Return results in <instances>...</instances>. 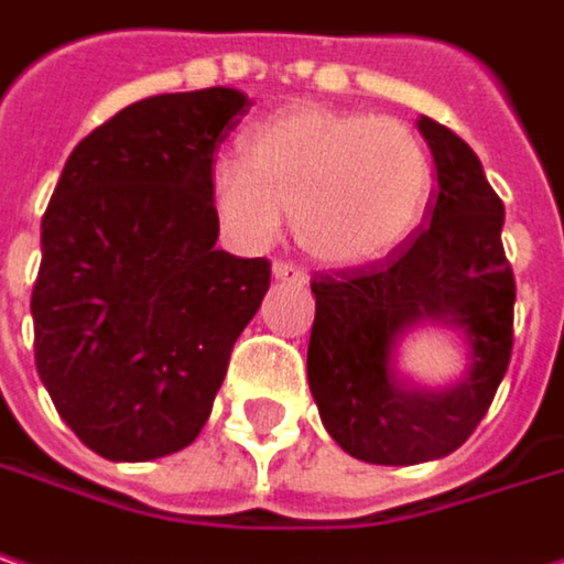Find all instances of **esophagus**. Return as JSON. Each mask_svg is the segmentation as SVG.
Instances as JSON below:
<instances>
[{"label": "esophagus", "instance_id": "34e87169", "mask_svg": "<svg viewBox=\"0 0 564 564\" xmlns=\"http://www.w3.org/2000/svg\"><path fill=\"white\" fill-rule=\"evenodd\" d=\"M274 278L278 281H290V283H306V274H303V268H296L293 261H274Z\"/></svg>", "mask_w": 564, "mask_h": 564}]
</instances>
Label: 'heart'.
Returning a JSON list of instances; mask_svg holds the SVG:
<instances>
[{"label":"heart","mask_w":564,"mask_h":564,"mask_svg":"<svg viewBox=\"0 0 564 564\" xmlns=\"http://www.w3.org/2000/svg\"><path fill=\"white\" fill-rule=\"evenodd\" d=\"M210 191L219 219L242 242H274L293 214L306 254L360 268L412 239L434 194V162L395 117L293 105L251 127L246 159H216Z\"/></svg>","instance_id":"1"}]
</instances>
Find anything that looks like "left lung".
<instances>
[{
    "label": "left lung",
    "mask_w": 564,
    "mask_h": 564,
    "mask_svg": "<svg viewBox=\"0 0 564 564\" xmlns=\"http://www.w3.org/2000/svg\"><path fill=\"white\" fill-rule=\"evenodd\" d=\"M437 187L427 219L382 261L315 274L310 389L325 431L377 466L441 459L469 441L488 412L513 348V271L501 246L505 204L469 143L421 117ZM417 321L463 327L470 370L449 390L394 380V341Z\"/></svg>",
    "instance_id": "left-lung-1"
}]
</instances>
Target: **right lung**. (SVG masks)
I'll return each instance as SVG.
<instances>
[{
	"instance_id": "1",
	"label": "right lung",
	"mask_w": 564,
	"mask_h": 564,
	"mask_svg": "<svg viewBox=\"0 0 564 564\" xmlns=\"http://www.w3.org/2000/svg\"><path fill=\"white\" fill-rule=\"evenodd\" d=\"M236 88L152 95L95 127L41 219L34 364L59 417L115 463L184 449L258 313L268 258L216 249L214 152Z\"/></svg>"
}]
</instances>
